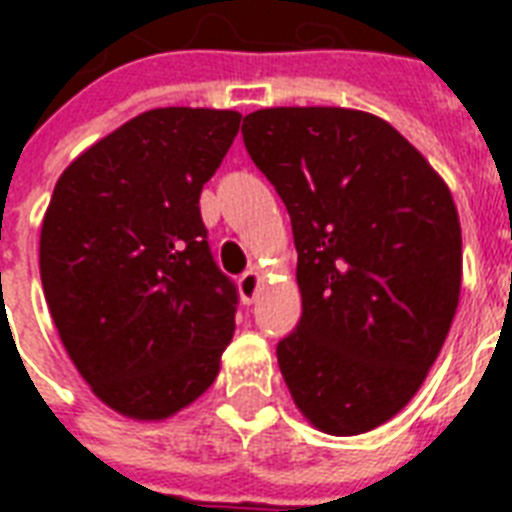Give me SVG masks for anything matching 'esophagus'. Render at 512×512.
Segmentation results:
<instances>
[{
  "label": "esophagus",
  "instance_id": "esophagus-1",
  "mask_svg": "<svg viewBox=\"0 0 512 512\" xmlns=\"http://www.w3.org/2000/svg\"><path fill=\"white\" fill-rule=\"evenodd\" d=\"M260 284H263V279H260V273H257V271L241 273V276H239L241 303H244V305L255 303L257 292H260Z\"/></svg>",
  "mask_w": 512,
  "mask_h": 512
}]
</instances>
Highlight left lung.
Listing matches in <instances>:
<instances>
[{
  "mask_svg": "<svg viewBox=\"0 0 512 512\" xmlns=\"http://www.w3.org/2000/svg\"><path fill=\"white\" fill-rule=\"evenodd\" d=\"M241 135L295 233L303 316L276 348L289 393L329 436L380 428L420 390L457 313L452 191L366 111L260 108Z\"/></svg>",
  "mask_w": 512,
  "mask_h": 512,
  "instance_id": "8db88e82",
  "label": "left lung"
}]
</instances>
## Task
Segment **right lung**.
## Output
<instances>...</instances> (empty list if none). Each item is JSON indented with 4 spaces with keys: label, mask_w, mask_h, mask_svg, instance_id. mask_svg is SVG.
<instances>
[{
    "label": "right lung",
    "mask_w": 512,
    "mask_h": 512,
    "mask_svg": "<svg viewBox=\"0 0 512 512\" xmlns=\"http://www.w3.org/2000/svg\"><path fill=\"white\" fill-rule=\"evenodd\" d=\"M239 111L154 108L98 140L55 183L39 273L63 348L92 393L167 420L215 382L236 287L212 260L201 188Z\"/></svg>",
    "instance_id": "right-lung-1"
}]
</instances>
